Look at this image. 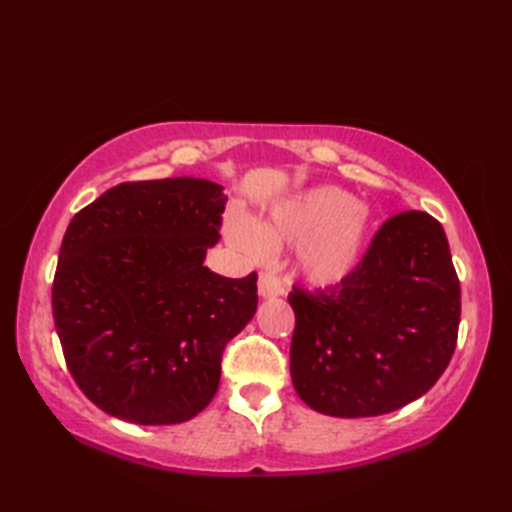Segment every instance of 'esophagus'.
I'll return each mask as SVG.
<instances>
[{
	"label": "esophagus",
	"mask_w": 512,
	"mask_h": 512,
	"mask_svg": "<svg viewBox=\"0 0 512 512\" xmlns=\"http://www.w3.org/2000/svg\"><path fill=\"white\" fill-rule=\"evenodd\" d=\"M286 288L284 284H281V279L275 275V273H262L259 275V297L264 299H270V297H279L284 295Z\"/></svg>",
	"instance_id": "obj_1"
}]
</instances>
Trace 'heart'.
I'll use <instances>...</instances> for the list:
<instances>
[{
    "label": "heart",
    "instance_id": "1",
    "mask_svg": "<svg viewBox=\"0 0 512 512\" xmlns=\"http://www.w3.org/2000/svg\"><path fill=\"white\" fill-rule=\"evenodd\" d=\"M372 211L341 187H314L277 204L264 222L244 215L226 220L235 246L264 257L281 246H299L297 268L314 286H336L350 277L365 253Z\"/></svg>",
    "mask_w": 512,
    "mask_h": 512
}]
</instances>
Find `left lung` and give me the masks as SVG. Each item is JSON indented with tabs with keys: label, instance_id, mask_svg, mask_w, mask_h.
Listing matches in <instances>:
<instances>
[{
	"label": "left lung",
	"instance_id": "1",
	"mask_svg": "<svg viewBox=\"0 0 512 512\" xmlns=\"http://www.w3.org/2000/svg\"><path fill=\"white\" fill-rule=\"evenodd\" d=\"M288 301L292 385L325 416L409 405L436 385L458 343L460 281L442 224L424 211L389 217L341 284L295 286Z\"/></svg>",
	"mask_w": 512,
	"mask_h": 512
}]
</instances>
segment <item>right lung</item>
Masks as SVG:
<instances>
[{
	"label": "right lung",
	"mask_w": 512,
	"mask_h": 512,
	"mask_svg": "<svg viewBox=\"0 0 512 512\" xmlns=\"http://www.w3.org/2000/svg\"><path fill=\"white\" fill-rule=\"evenodd\" d=\"M224 187L125 182L72 217L52 284L54 328L76 385L134 424L187 422L213 400L222 352L257 310V275L204 266Z\"/></svg>",
	"instance_id": "obj_1"
}]
</instances>
